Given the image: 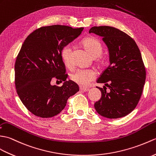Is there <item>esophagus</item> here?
Returning <instances> with one entry per match:
<instances>
[{
  "mask_svg": "<svg viewBox=\"0 0 156 156\" xmlns=\"http://www.w3.org/2000/svg\"><path fill=\"white\" fill-rule=\"evenodd\" d=\"M79 90H80L81 91H83V92H87L89 91V89H87V88H83V87H80L79 88Z\"/></svg>",
  "mask_w": 156,
  "mask_h": 156,
  "instance_id": "obj_1",
  "label": "esophagus"
}]
</instances>
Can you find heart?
<instances>
[{
    "label": "heart",
    "mask_w": 156,
    "mask_h": 156,
    "mask_svg": "<svg viewBox=\"0 0 156 156\" xmlns=\"http://www.w3.org/2000/svg\"><path fill=\"white\" fill-rule=\"evenodd\" d=\"M82 45L93 58L98 57L102 54V44L95 37H89L85 38L82 41ZM72 46L69 44L65 45L61 51V58L64 64L68 67L72 66ZM99 64H103L102 61H99ZM95 77L96 73L91 69H79L74 72L71 76V79L73 81L83 87L89 86Z\"/></svg>",
    "instance_id": "1"
}]
</instances>
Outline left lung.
I'll return each instance as SVG.
<instances>
[{
  "label": "left lung",
  "mask_w": 156,
  "mask_h": 156,
  "mask_svg": "<svg viewBox=\"0 0 156 156\" xmlns=\"http://www.w3.org/2000/svg\"><path fill=\"white\" fill-rule=\"evenodd\" d=\"M89 33L103 37L109 51V65L98 80L101 98L94 107L100 115L117 119L130 113L140 101L146 81V69L135 41L123 31L109 26L93 27Z\"/></svg>",
  "instance_id": "1"
}]
</instances>
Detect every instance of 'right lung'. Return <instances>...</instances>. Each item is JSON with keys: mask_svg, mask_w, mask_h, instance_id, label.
Listing matches in <instances>:
<instances>
[{"mask_svg": "<svg viewBox=\"0 0 156 156\" xmlns=\"http://www.w3.org/2000/svg\"><path fill=\"white\" fill-rule=\"evenodd\" d=\"M83 30L63 25L43 27L24 41L15 62V86L20 101L34 115L43 118L57 115L69 97L79 91L75 83L66 80L61 53ZM53 77L64 81L61 87L50 84Z\"/></svg>", "mask_w": 156, "mask_h": 156, "instance_id": "obj_1", "label": "right lung"}]
</instances>
